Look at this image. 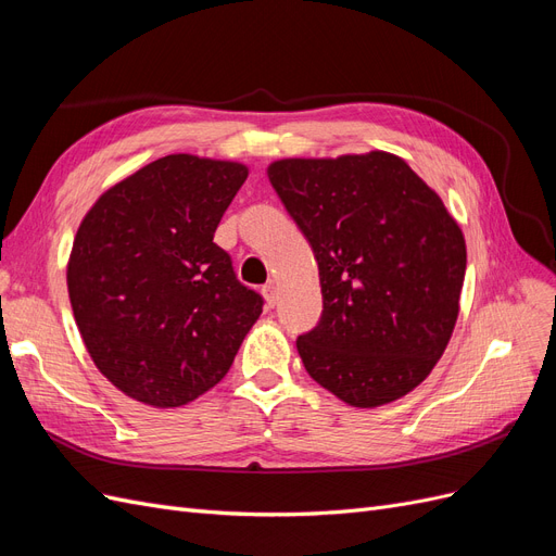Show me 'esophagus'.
Instances as JSON below:
<instances>
[{
    "label": "esophagus",
    "mask_w": 556,
    "mask_h": 556,
    "mask_svg": "<svg viewBox=\"0 0 556 556\" xmlns=\"http://www.w3.org/2000/svg\"><path fill=\"white\" fill-rule=\"evenodd\" d=\"M262 294H264L266 305H269V308H274L276 301H278V287H276V282H274V280L266 282V285L262 287Z\"/></svg>",
    "instance_id": "obj_1"
}]
</instances>
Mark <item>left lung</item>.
Masks as SVG:
<instances>
[{
  "label": "left lung",
  "instance_id": "obj_1",
  "mask_svg": "<svg viewBox=\"0 0 556 556\" xmlns=\"http://www.w3.org/2000/svg\"><path fill=\"white\" fill-rule=\"evenodd\" d=\"M266 175L319 266L321 319L296 340L305 370L361 409L407 395L442 358L460 313V225L389 151L280 159Z\"/></svg>",
  "mask_w": 556,
  "mask_h": 556
}]
</instances>
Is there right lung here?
Here are the masks:
<instances>
[{"label":"right lung","mask_w":556,"mask_h":556,"mask_svg":"<svg viewBox=\"0 0 556 556\" xmlns=\"http://www.w3.org/2000/svg\"><path fill=\"white\" fill-rule=\"evenodd\" d=\"M248 177L237 161L169 154L108 188L66 266L75 324L101 375L151 407H181L227 375L262 313L214 243Z\"/></svg>","instance_id":"1"}]
</instances>
